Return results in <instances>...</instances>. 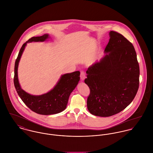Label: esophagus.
<instances>
[{"instance_id": "obj_1", "label": "esophagus", "mask_w": 153, "mask_h": 153, "mask_svg": "<svg viewBox=\"0 0 153 153\" xmlns=\"http://www.w3.org/2000/svg\"><path fill=\"white\" fill-rule=\"evenodd\" d=\"M86 78V74L83 70H81L80 71V79L82 80H84Z\"/></svg>"}]
</instances>
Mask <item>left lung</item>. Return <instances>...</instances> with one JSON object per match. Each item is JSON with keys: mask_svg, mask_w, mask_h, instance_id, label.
Returning <instances> with one entry per match:
<instances>
[{"mask_svg": "<svg viewBox=\"0 0 153 153\" xmlns=\"http://www.w3.org/2000/svg\"><path fill=\"white\" fill-rule=\"evenodd\" d=\"M105 56L89 67L85 83L90 89L87 106L92 115L108 117L120 113L134 99L139 88L140 67L132 44L111 31Z\"/></svg>", "mask_w": 153, "mask_h": 153, "instance_id": "obj_1", "label": "left lung"}]
</instances>
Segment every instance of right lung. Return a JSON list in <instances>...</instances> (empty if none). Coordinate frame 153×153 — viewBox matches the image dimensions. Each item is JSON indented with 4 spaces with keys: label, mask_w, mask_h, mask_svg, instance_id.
Segmentation results:
<instances>
[{
    "label": "right lung",
    "mask_w": 153,
    "mask_h": 153,
    "mask_svg": "<svg viewBox=\"0 0 153 153\" xmlns=\"http://www.w3.org/2000/svg\"><path fill=\"white\" fill-rule=\"evenodd\" d=\"M48 38V34L33 36L22 45L15 63L13 78L15 88L24 103L33 112L45 115L58 114L65 109L70 93L80 80V71H77L62 75L53 89L40 96L31 95L21 88L18 79V67L27 43L32 41H44Z\"/></svg>",
    "instance_id": "add662e5"
}]
</instances>
